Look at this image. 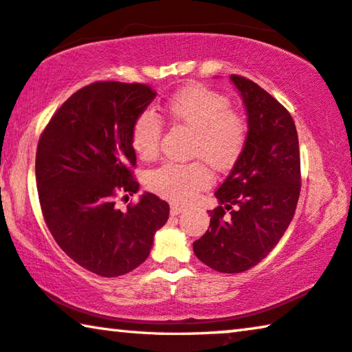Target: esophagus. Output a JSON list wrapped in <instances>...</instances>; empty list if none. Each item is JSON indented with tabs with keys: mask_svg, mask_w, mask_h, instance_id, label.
<instances>
[{
	"mask_svg": "<svg viewBox=\"0 0 352 352\" xmlns=\"http://www.w3.org/2000/svg\"><path fill=\"white\" fill-rule=\"evenodd\" d=\"M182 212H184V208L179 205H171V216H179Z\"/></svg>",
	"mask_w": 352,
	"mask_h": 352,
	"instance_id": "esophagus-1",
	"label": "esophagus"
}]
</instances>
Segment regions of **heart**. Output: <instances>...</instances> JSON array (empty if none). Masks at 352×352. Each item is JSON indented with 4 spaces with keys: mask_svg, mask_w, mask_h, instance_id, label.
I'll use <instances>...</instances> for the list:
<instances>
[{
    "mask_svg": "<svg viewBox=\"0 0 352 352\" xmlns=\"http://www.w3.org/2000/svg\"><path fill=\"white\" fill-rule=\"evenodd\" d=\"M165 113L176 124L193 131L192 157L208 162L214 170L227 171L241 159L249 141L248 119L230 108V98L205 85H188L168 100ZM160 117L144 109L135 117L130 141L141 159L159 152ZM211 173L201 160L192 164H165L147 175L146 184L155 195L175 203H188L211 184Z\"/></svg>",
    "mask_w": 352,
    "mask_h": 352,
    "instance_id": "1",
    "label": "heart"
}]
</instances>
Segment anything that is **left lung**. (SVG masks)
<instances>
[{
	"mask_svg": "<svg viewBox=\"0 0 352 352\" xmlns=\"http://www.w3.org/2000/svg\"><path fill=\"white\" fill-rule=\"evenodd\" d=\"M248 113L249 141L216 190L205 235L193 252L221 273H241L262 262L287 230L300 187L298 136L292 116L267 90L232 74Z\"/></svg>",
	"mask_w": 352,
	"mask_h": 352,
	"instance_id": "obj_1",
	"label": "left lung"
}]
</instances>
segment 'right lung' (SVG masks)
I'll return each instance as SVG.
<instances>
[{"label": "right lung", "instance_id": "obj_1", "mask_svg": "<svg viewBox=\"0 0 352 352\" xmlns=\"http://www.w3.org/2000/svg\"><path fill=\"white\" fill-rule=\"evenodd\" d=\"M146 84L98 80L69 96L45 125L36 151V186L45 226L66 256L104 278L135 270L149 256L168 203L144 193L122 212L119 193L133 195L135 117L155 98Z\"/></svg>", "mask_w": 352, "mask_h": 352}]
</instances>
